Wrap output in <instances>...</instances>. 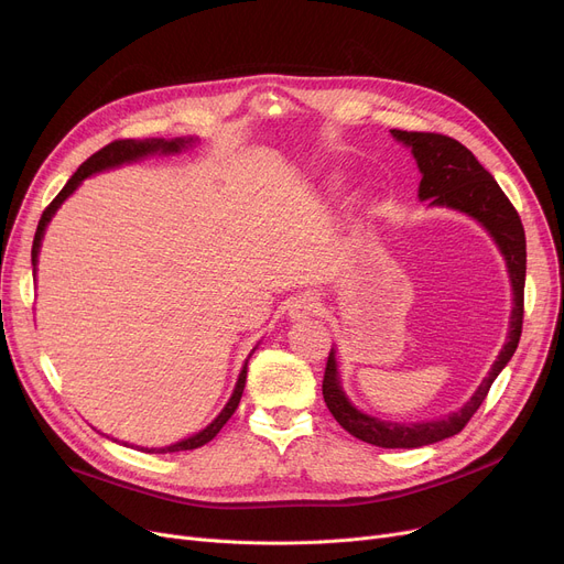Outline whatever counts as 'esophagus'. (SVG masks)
Returning a JSON list of instances; mask_svg holds the SVG:
<instances>
[{"mask_svg": "<svg viewBox=\"0 0 564 564\" xmlns=\"http://www.w3.org/2000/svg\"><path fill=\"white\" fill-rule=\"evenodd\" d=\"M319 308V302L317 297H313V294H302V297L294 300L290 304V315L294 319H302V317H308V315H315Z\"/></svg>", "mask_w": 564, "mask_h": 564, "instance_id": "34e87169", "label": "esophagus"}]
</instances>
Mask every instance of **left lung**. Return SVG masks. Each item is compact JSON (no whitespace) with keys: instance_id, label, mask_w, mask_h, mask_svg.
Returning <instances> with one entry per match:
<instances>
[{"instance_id":"obj_1","label":"left lung","mask_w":564,"mask_h":564,"mask_svg":"<svg viewBox=\"0 0 564 564\" xmlns=\"http://www.w3.org/2000/svg\"><path fill=\"white\" fill-rule=\"evenodd\" d=\"M391 134L398 141L406 143L413 158L419 162V169L423 173V181L419 187L421 200L430 198V205H443L466 213L489 230L502 258L508 262L514 292L508 343L502 345L498 359L494 361L489 375L482 379L478 391L473 393V398L459 411L448 413L446 419L423 423H389L368 416V413L359 411L347 400L338 379L336 351H329L327 368H324L322 379V395L329 411L334 413V419L340 423V427H345L351 436L372 443V446L379 448H421L430 446V443L455 436L466 427V423L473 419V413H476L485 402L494 379L508 366L512 354L517 351L523 327L525 232L510 198L502 194V189L494 181V175L476 160V155H473L466 145L436 132L391 130Z\"/></svg>"}]
</instances>
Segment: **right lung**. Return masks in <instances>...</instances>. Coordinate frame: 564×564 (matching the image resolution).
Returning <instances> with one entry per match:
<instances>
[{"label": "right lung", "instance_id": "1", "mask_svg": "<svg viewBox=\"0 0 564 564\" xmlns=\"http://www.w3.org/2000/svg\"><path fill=\"white\" fill-rule=\"evenodd\" d=\"M194 139H171V141H164V139H145V141H134V139H118V141H111L107 143L105 148H100L98 153H94L91 158H88L75 173L70 181L64 185V189L56 194V198L45 207L43 215H41V221H39V228H36V235H34V247H32V264L36 267L39 262V249H41V240H43V232H45V226L50 224L52 215L56 213V207L62 205L75 189L77 185L84 181V177L94 175L98 171H105V169H113V166H121V164H128V162H134V160H141L145 155H155V153H162V155H171V153H181L183 148H187ZM245 381H247V364L240 372V377H237V383H235V391L228 400V404L221 409L219 416L207 425L205 430H200L198 434L189 436V438H183L173 443V446H166V448H158V453H181V451H194V448H200L205 446L207 441H213L219 430L228 423V419L235 413L237 404H240V398H242V391H245ZM148 451V448H145ZM153 451V448H151ZM148 451V453H151Z\"/></svg>", "mask_w": 564, "mask_h": 564}]
</instances>
